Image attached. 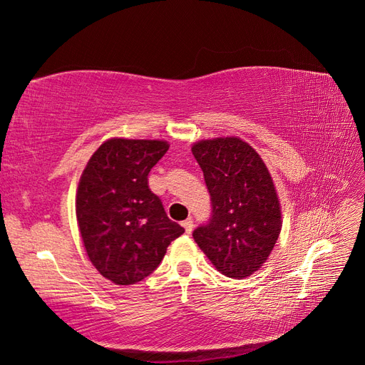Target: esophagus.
Segmentation results:
<instances>
[{
  "label": "esophagus",
  "instance_id": "1",
  "mask_svg": "<svg viewBox=\"0 0 365 365\" xmlns=\"http://www.w3.org/2000/svg\"><path fill=\"white\" fill-rule=\"evenodd\" d=\"M182 227H184V230H185V233L187 235H190L192 233V230H193V220L189 217V219H185L184 222H182Z\"/></svg>",
  "mask_w": 365,
  "mask_h": 365
}]
</instances>
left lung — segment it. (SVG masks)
Masks as SVG:
<instances>
[{
  "label": "left lung",
  "instance_id": "8db88e82",
  "mask_svg": "<svg viewBox=\"0 0 365 365\" xmlns=\"http://www.w3.org/2000/svg\"><path fill=\"white\" fill-rule=\"evenodd\" d=\"M212 197V217L193 239L215 268L247 279L267 262L282 230V210L259 153L237 137L201 140L192 148Z\"/></svg>",
  "mask_w": 365,
  "mask_h": 365
}]
</instances>
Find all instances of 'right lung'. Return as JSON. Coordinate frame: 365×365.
I'll use <instances>...</instances> for the list:
<instances>
[{
  "label": "right lung",
  "mask_w": 365,
  "mask_h": 365,
  "mask_svg": "<svg viewBox=\"0 0 365 365\" xmlns=\"http://www.w3.org/2000/svg\"><path fill=\"white\" fill-rule=\"evenodd\" d=\"M168 141L111 138L88 161L76 195V216L88 257L105 279L134 284L157 269L184 228L170 220L148 175Z\"/></svg>",
  "instance_id": "obj_1"
}]
</instances>
